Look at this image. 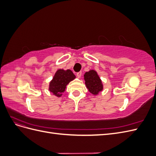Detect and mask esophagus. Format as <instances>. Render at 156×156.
<instances>
[{
    "label": "esophagus",
    "mask_w": 156,
    "mask_h": 156,
    "mask_svg": "<svg viewBox=\"0 0 156 156\" xmlns=\"http://www.w3.org/2000/svg\"><path fill=\"white\" fill-rule=\"evenodd\" d=\"M81 75H82V72H79L77 73V76L79 78L81 77Z\"/></svg>",
    "instance_id": "esophagus-1"
}]
</instances>
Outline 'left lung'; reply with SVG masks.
I'll list each match as a JSON object with an SVG mask.
<instances>
[{
    "instance_id": "left-lung-1",
    "label": "left lung",
    "mask_w": 156,
    "mask_h": 156,
    "mask_svg": "<svg viewBox=\"0 0 156 156\" xmlns=\"http://www.w3.org/2000/svg\"><path fill=\"white\" fill-rule=\"evenodd\" d=\"M84 79L88 91L92 95H98L103 89V84L96 71L90 69L84 75Z\"/></svg>"
}]
</instances>
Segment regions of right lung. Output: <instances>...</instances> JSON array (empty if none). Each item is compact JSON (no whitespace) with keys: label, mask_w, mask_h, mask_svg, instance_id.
<instances>
[{"label":"right lung","mask_w":156,"mask_h":156,"mask_svg":"<svg viewBox=\"0 0 156 156\" xmlns=\"http://www.w3.org/2000/svg\"><path fill=\"white\" fill-rule=\"evenodd\" d=\"M75 75L70 69H59L55 73L53 79L49 83V90L55 96H62L68 84L75 79Z\"/></svg>","instance_id":"add662e5"}]
</instances>
